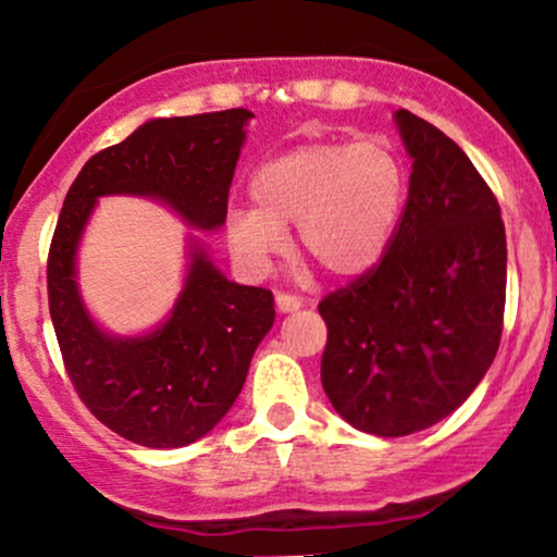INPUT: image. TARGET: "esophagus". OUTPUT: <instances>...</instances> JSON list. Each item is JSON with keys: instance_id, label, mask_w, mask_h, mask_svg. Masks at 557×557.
<instances>
[{"instance_id": "obj_1", "label": "esophagus", "mask_w": 557, "mask_h": 557, "mask_svg": "<svg viewBox=\"0 0 557 557\" xmlns=\"http://www.w3.org/2000/svg\"><path fill=\"white\" fill-rule=\"evenodd\" d=\"M276 307H278V312H294V310H299V307H301V299L294 297V294L278 292L276 294Z\"/></svg>"}]
</instances>
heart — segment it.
Masks as SVG:
<instances>
[{
	"label": "heart",
	"instance_id": "heart-1",
	"mask_svg": "<svg viewBox=\"0 0 557 557\" xmlns=\"http://www.w3.org/2000/svg\"><path fill=\"white\" fill-rule=\"evenodd\" d=\"M256 206L230 209L232 256L245 271L265 273L284 256L286 226L331 276L359 278L387 256L400 226L408 173L393 144L305 141L268 157L250 181Z\"/></svg>",
	"mask_w": 557,
	"mask_h": 557
}]
</instances>
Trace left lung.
Returning <instances> with one entry per match:
<instances>
[{
  "label": "left lung",
  "mask_w": 557,
  "mask_h": 557,
  "mask_svg": "<svg viewBox=\"0 0 557 557\" xmlns=\"http://www.w3.org/2000/svg\"><path fill=\"white\" fill-rule=\"evenodd\" d=\"M413 160L387 256L327 294L320 380L354 429L408 436L468 400L496 359L506 307L500 206L434 123L395 113Z\"/></svg>",
  "instance_id": "8db88e82"
}]
</instances>
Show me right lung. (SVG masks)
Listing matches in <instances>:
<instances>
[{
    "label": "right lung",
    "mask_w": 557,
    "mask_h": 557,
    "mask_svg": "<svg viewBox=\"0 0 557 557\" xmlns=\"http://www.w3.org/2000/svg\"><path fill=\"white\" fill-rule=\"evenodd\" d=\"M250 119L232 108L144 123L89 157L61 206L46 268L61 359L89 413L134 444L173 449L222 421L276 318L273 294L235 284L194 247L170 320L144 338H113L89 320L74 281L82 230L111 194L160 198L198 230L222 226Z\"/></svg>",
    "instance_id": "add662e5"
}]
</instances>
